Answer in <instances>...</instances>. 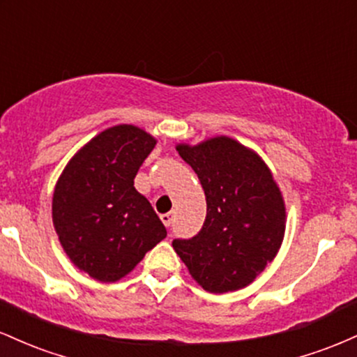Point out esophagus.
<instances>
[{
  "mask_svg": "<svg viewBox=\"0 0 357 357\" xmlns=\"http://www.w3.org/2000/svg\"><path fill=\"white\" fill-rule=\"evenodd\" d=\"M161 220H162V223H165V227L169 228L171 225L174 223V215L173 213H165V215H161Z\"/></svg>",
  "mask_w": 357,
  "mask_h": 357,
  "instance_id": "34e87169",
  "label": "esophagus"
}]
</instances>
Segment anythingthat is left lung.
Instances as JSON below:
<instances>
[{
    "label": "left lung",
    "instance_id": "left-lung-1",
    "mask_svg": "<svg viewBox=\"0 0 357 357\" xmlns=\"http://www.w3.org/2000/svg\"><path fill=\"white\" fill-rule=\"evenodd\" d=\"M176 149L198 174L206 218L192 238L173 240V248L208 292L243 289L280 248L285 231L280 190L267 165L230 137Z\"/></svg>",
    "mask_w": 357,
    "mask_h": 357
}]
</instances>
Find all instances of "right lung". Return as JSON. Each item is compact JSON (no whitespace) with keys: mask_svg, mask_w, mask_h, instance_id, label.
Returning a JSON list of instances; mask_svg holds the SVG:
<instances>
[{"mask_svg":"<svg viewBox=\"0 0 357 357\" xmlns=\"http://www.w3.org/2000/svg\"><path fill=\"white\" fill-rule=\"evenodd\" d=\"M155 139L134 126L100 132L72 158L53 192V225L70 260L100 282L130 272L167 231L134 188Z\"/></svg>","mask_w":357,"mask_h":357,"instance_id":"add662e5","label":"right lung"}]
</instances>
